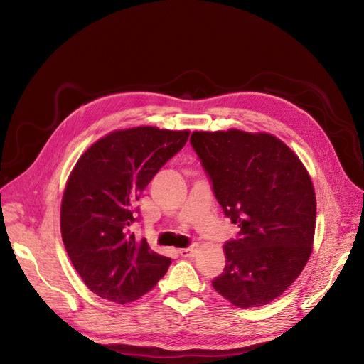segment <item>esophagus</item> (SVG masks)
I'll list each match as a JSON object with an SVG mask.
<instances>
[{
  "mask_svg": "<svg viewBox=\"0 0 364 364\" xmlns=\"http://www.w3.org/2000/svg\"><path fill=\"white\" fill-rule=\"evenodd\" d=\"M196 250H198L196 245L190 246V247H184V250H180V255L184 258H192L196 255Z\"/></svg>",
  "mask_w": 364,
  "mask_h": 364,
  "instance_id": "obj_1",
  "label": "esophagus"
}]
</instances>
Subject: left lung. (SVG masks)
<instances>
[{
  "instance_id": "obj_1",
  "label": "left lung",
  "mask_w": 364,
  "mask_h": 364,
  "mask_svg": "<svg viewBox=\"0 0 364 364\" xmlns=\"http://www.w3.org/2000/svg\"><path fill=\"white\" fill-rule=\"evenodd\" d=\"M225 217L240 227L225 242L214 289L240 309L280 296L307 264L316 230V193L307 169L267 132L195 131L190 137Z\"/></svg>"
}]
</instances>
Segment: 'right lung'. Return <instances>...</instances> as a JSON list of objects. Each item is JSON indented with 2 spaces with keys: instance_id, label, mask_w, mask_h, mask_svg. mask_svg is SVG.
<instances>
[{
  "instance_id": "right-lung-1",
  "label": "right lung",
  "mask_w": 364,
  "mask_h": 364,
  "mask_svg": "<svg viewBox=\"0 0 364 364\" xmlns=\"http://www.w3.org/2000/svg\"><path fill=\"white\" fill-rule=\"evenodd\" d=\"M188 134L156 127L113 131L72 169L62 199V239L75 270L100 298L132 302L168 272L171 259L137 240L129 227L139 220L134 203Z\"/></svg>"
}]
</instances>
